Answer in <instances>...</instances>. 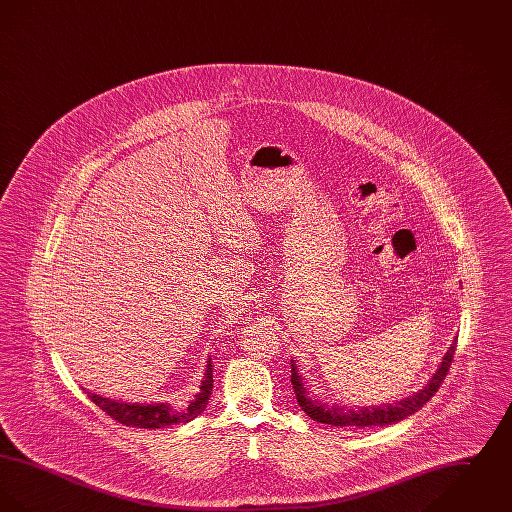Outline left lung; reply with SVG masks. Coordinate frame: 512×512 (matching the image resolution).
I'll return each instance as SVG.
<instances>
[{
    "mask_svg": "<svg viewBox=\"0 0 512 512\" xmlns=\"http://www.w3.org/2000/svg\"><path fill=\"white\" fill-rule=\"evenodd\" d=\"M457 347V338L451 341V347L445 351L438 370L432 374L428 384L422 390L416 391L413 395L399 399L395 403H386V405H376V407H359V409H349L347 405H338V403H328L324 399H318L315 395H309V386L303 380L299 368L295 366L292 359V386L297 397L299 407L309 414L313 420L322 422V424H332V426H355V428H372V426H388V424H397L399 420L411 416V414L420 411L434 393L439 390L441 382L445 380V374L449 372V365L453 361Z\"/></svg>",
    "mask_w": 512,
    "mask_h": 512,
    "instance_id": "1",
    "label": "left lung"
}]
</instances>
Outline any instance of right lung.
I'll list each match as a JSON object with an SVG mask.
<instances>
[{
    "label": "right lung",
    "instance_id": "add662e5",
    "mask_svg": "<svg viewBox=\"0 0 512 512\" xmlns=\"http://www.w3.org/2000/svg\"><path fill=\"white\" fill-rule=\"evenodd\" d=\"M213 391V361L207 359L205 378L199 386V393L184 407H172L171 403H122L111 397H103L99 393L86 390L88 397L98 405L105 414L113 420H119L124 426L132 428H165L174 424H186L194 420L195 416L205 411L209 397Z\"/></svg>",
    "mask_w": 512,
    "mask_h": 512
}]
</instances>
